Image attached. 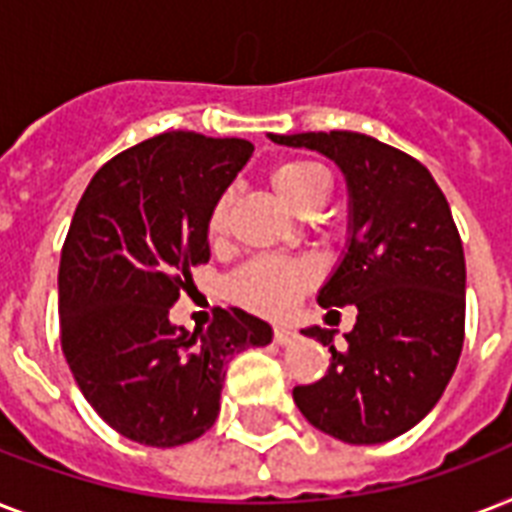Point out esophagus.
<instances>
[{
    "instance_id": "1",
    "label": "esophagus",
    "mask_w": 512,
    "mask_h": 512,
    "mask_svg": "<svg viewBox=\"0 0 512 512\" xmlns=\"http://www.w3.org/2000/svg\"><path fill=\"white\" fill-rule=\"evenodd\" d=\"M273 340H276V345H292L297 340V332L289 327H276L273 329Z\"/></svg>"
}]
</instances>
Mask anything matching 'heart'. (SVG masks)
Listing matches in <instances>:
<instances>
[{
    "instance_id": "1",
    "label": "heart",
    "mask_w": 512,
    "mask_h": 512,
    "mask_svg": "<svg viewBox=\"0 0 512 512\" xmlns=\"http://www.w3.org/2000/svg\"><path fill=\"white\" fill-rule=\"evenodd\" d=\"M273 191L279 199L303 212L313 201H324L329 193V180L321 167L311 162H281L271 170ZM231 212V196L223 193L209 212V236H223ZM316 279L311 263L305 260H281V257H260L244 265L231 279L228 289L241 305L252 311L281 316Z\"/></svg>"
}]
</instances>
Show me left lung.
<instances>
[{
  "label": "left lung",
  "mask_w": 512,
  "mask_h": 512,
  "mask_svg": "<svg viewBox=\"0 0 512 512\" xmlns=\"http://www.w3.org/2000/svg\"><path fill=\"white\" fill-rule=\"evenodd\" d=\"M311 148L348 185V244L319 289L321 308L356 305V327L303 329L332 353L327 374L292 390L313 428L345 444H385L444 396L465 340V255L433 175L404 151L361 132L268 135ZM337 313V311H329Z\"/></svg>",
  "instance_id": "8db88e82"
}]
</instances>
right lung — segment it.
<instances>
[{
	"label": "right lung",
	"mask_w": 512,
	"mask_h": 512,
	"mask_svg": "<svg viewBox=\"0 0 512 512\" xmlns=\"http://www.w3.org/2000/svg\"><path fill=\"white\" fill-rule=\"evenodd\" d=\"M255 146L162 132L103 164L60 252V342L90 406L130 441L188 444L220 412L225 364L273 340L252 313L217 308L207 332L170 321L191 265L209 260V212Z\"/></svg>",
	"instance_id": "right-lung-1"
}]
</instances>
